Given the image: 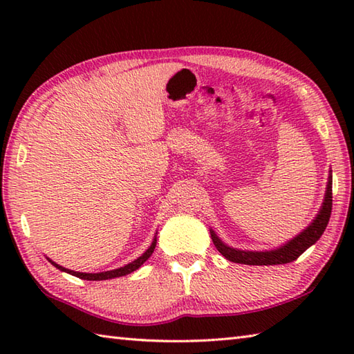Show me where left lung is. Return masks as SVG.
<instances>
[{
	"label": "left lung",
	"instance_id": "8db88e82",
	"mask_svg": "<svg viewBox=\"0 0 354 354\" xmlns=\"http://www.w3.org/2000/svg\"><path fill=\"white\" fill-rule=\"evenodd\" d=\"M330 214H332V175L328 176L324 202H322L319 213L317 214V217H315L313 222L303 232H299L297 237H293L288 243L277 248V250H270V251L236 250V248L225 245L222 240L217 237V234L213 230H209V234H212L213 243L217 248V251H219L225 259L232 263L252 265V266L284 265V263H290L293 260H297L299 255L307 250V248H310L313 243L318 242L319 237L322 236V232L326 231Z\"/></svg>",
	"mask_w": 354,
	"mask_h": 354
}]
</instances>
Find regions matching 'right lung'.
Listing matches in <instances>:
<instances>
[{
	"label": "right lung",
	"instance_id": "obj_1",
	"mask_svg": "<svg viewBox=\"0 0 354 354\" xmlns=\"http://www.w3.org/2000/svg\"><path fill=\"white\" fill-rule=\"evenodd\" d=\"M155 246H156V236H155V239H153V242H152V245H150L149 248H147V251L142 254V255H140V257L137 259V260H133L132 263H127L126 266H123V268H118V269H112V270H106V272H97V274H86V272H76V270H71V269H66V268H62L61 265H57V263H55V261H51L50 259H48V261H51V265L53 266H56L59 270H62V272H66V274H71V275H74V277H77V278H82V280H89V281H102V280H111V278H117V277H123V275H127V274H131V272H133V270H137L142 263H145L150 255H152V252H153V250H155Z\"/></svg>",
	"mask_w": 354,
	"mask_h": 354
}]
</instances>
